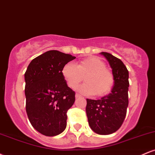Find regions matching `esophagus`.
<instances>
[{"instance_id": "1", "label": "esophagus", "mask_w": 155, "mask_h": 155, "mask_svg": "<svg viewBox=\"0 0 155 155\" xmlns=\"http://www.w3.org/2000/svg\"><path fill=\"white\" fill-rule=\"evenodd\" d=\"M75 97H76V98H79V97H81V95H80L79 94L76 93V95H75Z\"/></svg>"}]
</instances>
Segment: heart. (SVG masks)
Wrapping results in <instances>:
<instances>
[{
	"label": "heart",
	"mask_w": 155,
	"mask_h": 155,
	"mask_svg": "<svg viewBox=\"0 0 155 155\" xmlns=\"http://www.w3.org/2000/svg\"><path fill=\"white\" fill-rule=\"evenodd\" d=\"M62 75L68 86L76 89L81 81L85 83L78 88L84 95L104 96L111 90L114 84L113 74L106 68L102 60L97 58H88L76 65L68 63L62 69Z\"/></svg>",
	"instance_id": "heart-1"
}]
</instances>
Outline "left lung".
<instances>
[{
    "label": "left lung",
    "mask_w": 155,
    "mask_h": 155,
    "mask_svg": "<svg viewBox=\"0 0 155 155\" xmlns=\"http://www.w3.org/2000/svg\"><path fill=\"white\" fill-rule=\"evenodd\" d=\"M112 69L114 84L111 92L100 100L87 99L88 123L94 132L109 135L123 123L128 106L129 73L122 61L108 52H101Z\"/></svg>",
    "instance_id": "8db88e82"
}]
</instances>
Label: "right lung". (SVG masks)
Wrapping results in <instances>:
<instances>
[{"instance_id":"1","label":"right lung","mask_w":155,"mask_h":155,"mask_svg":"<svg viewBox=\"0 0 155 155\" xmlns=\"http://www.w3.org/2000/svg\"><path fill=\"white\" fill-rule=\"evenodd\" d=\"M75 58L57 50L46 51L32 60L25 74L27 114L32 126L44 136H58L66 127L75 92L68 87L62 69Z\"/></svg>"}]
</instances>
